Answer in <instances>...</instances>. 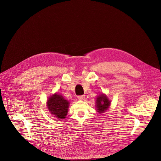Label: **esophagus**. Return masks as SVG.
<instances>
[{
	"mask_svg": "<svg viewBox=\"0 0 161 161\" xmlns=\"http://www.w3.org/2000/svg\"><path fill=\"white\" fill-rule=\"evenodd\" d=\"M85 96L84 95H82V96H78V99H79V100H83L84 99H85Z\"/></svg>",
	"mask_w": 161,
	"mask_h": 161,
	"instance_id": "34e87169",
	"label": "esophagus"
}]
</instances>
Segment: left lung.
I'll use <instances>...</instances> for the list:
<instances>
[{"instance_id":"left-lung-1","label":"left lung","mask_w":161,"mask_h":161,"mask_svg":"<svg viewBox=\"0 0 161 161\" xmlns=\"http://www.w3.org/2000/svg\"><path fill=\"white\" fill-rule=\"evenodd\" d=\"M110 106V101L106 97V96L104 95H100L98 96L96 100V107L97 110L99 113H101L104 112L109 106Z\"/></svg>"}]
</instances>
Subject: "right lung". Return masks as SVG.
Segmentation results:
<instances>
[{"label": "right lung", "mask_w": 161, "mask_h": 161, "mask_svg": "<svg viewBox=\"0 0 161 161\" xmlns=\"http://www.w3.org/2000/svg\"><path fill=\"white\" fill-rule=\"evenodd\" d=\"M49 111L57 119H64L67 115L69 102L57 94L50 97L47 102Z\"/></svg>", "instance_id": "1"}]
</instances>
